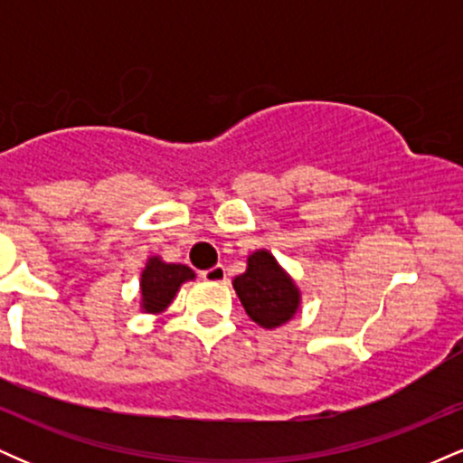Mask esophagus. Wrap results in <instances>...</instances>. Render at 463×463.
<instances>
[{
  "label": "esophagus",
  "instance_id": "esophagus-1",
  "mask_svg": "<svg viewBox=\"0 0 463 463\" xmlns=\"http://www.w3.org/2000/svg\"><path fill=\"white\" fill-rule=\"evenodd\" d=\"M200 276L204 280H209V283H224V280H226V268H224V265H213V268L204 269V272H202Z\"/></svg>",
  "mask_w": 463,
  "mask_h": 463
}]
</instances>
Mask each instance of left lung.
I'll return each mask as SVG.
<instances>
[{
	"mask_svg": "<svg viewBox=\"0 0 463 463\" xmlns=\"http://www.w3.org/2000/svg\"><path fill=\"white\" fill-rule=\"evenodd\" d=\"M243 309L259 326L276 328L294 317L300 291L268 250L248 257V269L232 280Z\"/></svg>",
	"mask_w": 463,
	"mask_h": 463,
	"instance_id": "obj_1",
	"label": "left lung"
}]
</instances>
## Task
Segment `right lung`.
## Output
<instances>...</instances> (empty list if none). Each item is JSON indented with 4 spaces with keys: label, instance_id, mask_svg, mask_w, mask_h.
<instances>
[{
    "label": "right lung",
    "instance_id": "1",
    "mask_svg": "<svg viewBox=\"0 0 463 463\" xmlns=\"http://www.w3.org/2000/svg\"><path fill=\"white\" fill-rule=\"evenodd\" d=\"M191 279H195V274L187 265L163 263L158 257H152L141 274L143 311L161 313L174 300L180 285Z\"/></svg>",
    "mask_w": 463,
    "mask_h": 463
}]
</instances>
